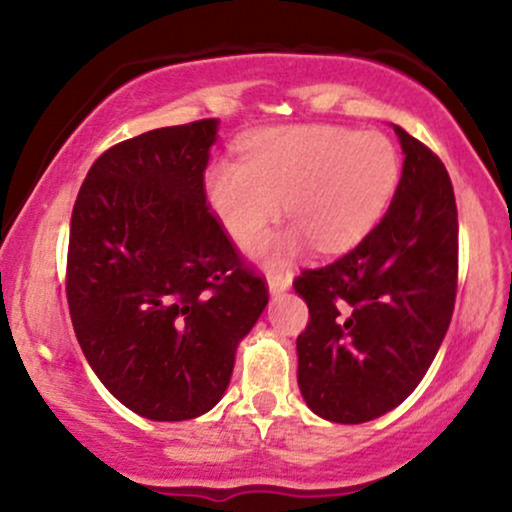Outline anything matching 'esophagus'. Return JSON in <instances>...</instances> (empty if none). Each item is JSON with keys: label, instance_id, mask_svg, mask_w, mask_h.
<instances>
[{"label": "esophagus", "instance_id": "34e87169", "mask_svg": "<svg viewBox=\"0 0 512 512\" xmlns=\"http://www.w3.org/2000/svg\"><path fill=\"white\" fill-rule=\"evenodd\" d=\"M293 276L289 272H269L267 274V289L272 296H279V293H284L286 289L291 286Z\"/></svg>", "mask_w": 512, "mask_h": 512}]
</instances>
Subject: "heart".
<instances>
[{
	"label": "heart",
	"mask_w": 512,
	"mask_h": 512,
	"mask_svg": "<svg viewBox=\"0 0 512 512\" xmlns=\"http://www.w3.org/2000/svg\"><path fill=\"white\" fill-rule=\"evenodd\" d=\"M397 178V151L383 134L296 125L250 137L243 161H216L204 192L240 248L264 236L284 202L296 226L257 248L267 260L284 262L310 240L322 252L354 248L380 219Z\"/></svg>",
	"instance_id": "obj_1"
}]
</instances>
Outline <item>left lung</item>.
Wrapping results in <instances>:
<instances>
[{
	"label": "left lung",
	"instance_id": "left-lung-1",
	"mask_svg": "<svg viewBox=\"0 0 512 512\" xmlns=\"http://www.w3.org/2000/svg\"><path fill=\"white\" fill-rule=\"evenodd\" d=\"M402 178L354 250L305 269L293 289L310 322L298 387L322 419L366 424L402 404L436 358L457 293V207L440 158L399 125Z\"/></svg>",
	"mask_w": 512,
	"mask_h": 512
}]
</instances>
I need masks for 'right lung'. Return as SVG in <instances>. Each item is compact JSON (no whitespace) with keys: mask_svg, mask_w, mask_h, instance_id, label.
Masks as SVG:
<instances>
[{"mask_svg":"<svg viewBox=\"0 0 512 512\" xmlns=\"http://www.w3.org/2000/svg\"><path fill=\"white\" fill-rule=\"evenodd\" d=\"M216 120L113 146L72 211L67 301L88 366L134 414L185 421L219 404L267 289L211 216Z\"/></svg>","mask_w":512,"mask_h":512,"instance_id":"1","label":"right lung"}]
</instances>
